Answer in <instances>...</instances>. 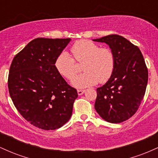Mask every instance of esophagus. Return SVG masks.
Returning a JSON list of instances; mask_svg holds the SVG:
<instances>
[{
	"instance_id": "1",
	"label": "esophagus",
	"mask_w": 158,
	"mask_h": 158,
	"mask_svg": "<svg viewBox=\"0 0 158 158\" xmlns=\"http://www.w3.org/2000/svg\"><path fill=\"white\" fill-rule=\"evenodd\" d=\"M85 90H77L78 95H79V96H81V95H82V94L85 93Z\"/></svg>"
}]
</instances>
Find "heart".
Wrapping results in <instances>:
<instances>
[{
  "label": "heart",
  "instance_id": "obj_1",
  "mask_svg": "<svg viewBox=\"0 0 158 158\" xmlns=\"http://www.w3.org/2000/svg\"><path fill=\"white\" fill-rule=\"evenodd\" d=\"M71 52L78 62H83L84 73L71 79V84L77 88H85L109 80L115 67L114 52L108 48H100L93 41L80 40L71 48ZM57 71L67 79H70L77 72L75 61L67 52H62L56 59Z\"/></svg>",
  "mask_w": 158,
  "mask_h": 158
}]
</instances>
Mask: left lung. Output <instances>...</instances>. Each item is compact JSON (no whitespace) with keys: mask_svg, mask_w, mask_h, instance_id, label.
Returning <instances> with one entry per match:
<instances>
[{"mask_svg":"<svg viewBox=\"0 0 158 158\" xmlns=\"http://www.w3.org/2000/svg\"><path fill=\"white\" fill-rule=\"evenodd\" d=\"M94 41L106 43L114 52L115 67L109 80L97 89L94 108L103 119L119 123L138 109L146 92L148 70L141 51L119 35H109Z\"/></svg>","mask_w":158,"mask_h":158,"instance_id":"obj_1","label":"left lung"}]
</instances>
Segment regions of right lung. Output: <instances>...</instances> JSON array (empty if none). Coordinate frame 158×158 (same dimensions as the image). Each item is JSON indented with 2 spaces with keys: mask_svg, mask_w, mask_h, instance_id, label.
<instances>
[{
  "mask_svg": "<svg viewBox=\"0 0 158 158\" xmlns=\"http://www.w3.org/2000/svg\"><path fill=\"white\" fill-rule=\"evenodd\" d=\"M70 40L37 38L11 64L8 78L11 99L23 118L41 129L61 128L72 115L77 91L55 66L56 59Z\"/></svg>",
  "mask_w": 158,
  "mask_h": 158,
  "instance_id": "obj_1",
  "label": "right lung"
}]
</instances>
